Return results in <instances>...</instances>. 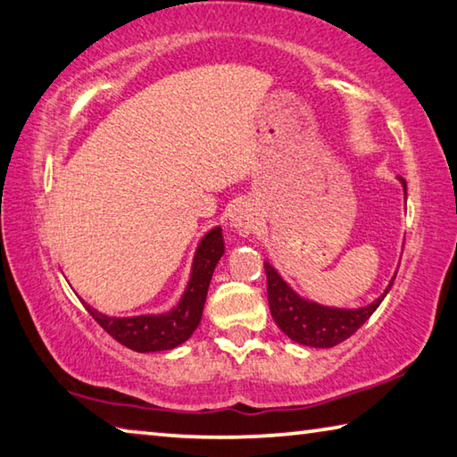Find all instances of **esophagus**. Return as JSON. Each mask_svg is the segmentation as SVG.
<instances>
[{"label": "esophagus", "mask_w": 457, "mask_h": 457, "mask_svg": "<svg viewBox=\"0 0 457 457\" xmlns=\"http://www.w3.org/2000/svg\"><path fill=\"white\" fill-rule=\"evenodd\" d=\"M230 224H233L243 237H246L257 228V219H254V214L249 211V208L241 206V208H235V212L230 214Z\"/></svg>", "instance_id": "esophagus-1"}]
</instances>
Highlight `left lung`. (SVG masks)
I'll return each mask as SVG.
<instances>
[{"instance_id": "left-lung-1", "label": "left lung", "mask_w": 457, "mask_h": 457, "mask_svg": "<svg viewBox=\"0 0 457 457\" xmlns=\"http://www.w3.org/2000/svg\"><path fill=\"white\" fill-rule=\"evenodd\" d=\"M399 182L403 184L407 195V184L402 176H399ZM265 273L270 315H273L278 329L295 343L319 349L335 347L349 339L375 313V309L381 305V301L386 299L395 281V277L391 278L387 289L371 305L359 309H337L319 305L315 301L301 297L283 281V277L277 273V269L270 262H265Z\"/></svg>"}]
</instances>
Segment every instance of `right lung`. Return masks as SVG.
<instances>
[{"label": "right lung", "mask_w": 457, "mask_h": 457, "mask_svg": "<svg viewBox=\"0 0 457 457\" xmlns=\"http://www.w3.org/2000/svg\"><path fill=\"white\" fill-rule=\"evenodd\" d=\"M224 254L222 228L214 227L198 243L195 259H192V273L187 289L179 305L160 315H136V317H108L84 303L98 325L112 335L124 347L152 353V351H166L182 345L203 319V309L208 293V285L214 273L216 262Z\"/></svg>", "instance_id": "1"}]
</instances>
